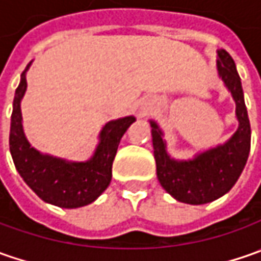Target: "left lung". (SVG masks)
I'll return each mask as SVG.
<instances>
[{
	"label": "left lung",
	"instance_id": "left-lung-1",
	"mask_svg": "<svg viewBox=\"0 0 261 261\" xmlns=\"http://www.w3.org/2000/svg\"><path fill=\"white\" fill-rule=\"evenodd\" d=\"M218 55V72L236 100L240 122L237 132L225 145L209 149L192 161L178 163L167 155L163 134L155 122H151L158 180L174 199L190 205L209 203L229 192L243 173L250 152L251 129L236 62L224 49Z\"/></svg>",
	"mask_w": 261,
	"mask_h": 261
}]
</instances>
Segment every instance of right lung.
I'll return each mask as SVG.
<instances>
[{
    "mask_svg": "<svg viewBox=\"0 0 261 261\" xmlns=\"http://www.w3.org/2000/svg\"><path fill=\"white\" fill-rule=\"evenodd\" d=\"M25 71L15 90L10 129V151L15 168L27 186L47 203L59 207L88 205L110 185L117 146L135 117L127 116L109 122L100 134L94 156L87 163H68L61 158L42 155L30 146L23 134L20 101L27 87Z\"/></svg>",
    "mask_w": 261,
    "mask_h": 261,
    "instance_id": "right-lung-1",
    "label": "right lung"
}]
</instances>
